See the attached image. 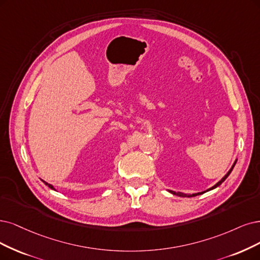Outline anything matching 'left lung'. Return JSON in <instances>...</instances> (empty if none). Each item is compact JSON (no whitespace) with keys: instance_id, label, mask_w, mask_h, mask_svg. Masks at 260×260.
<instances>
[{"instance_id":"left-lung-1","label":"left lung","mask_w":260,"mask_h":260,"mask_svg":"<svg viewBox=\"0 0 260 260\" xmlns=\"http://www.w3.org/2000/svg\"><path fill=\"white\" fill-rule=\"evenodd\" d=\"M236 162H237V160L234 162V165H233V167L232 168H230L229 169V171L227 172V174L222 178V180H220V181H218L217 182V183L214 185V186H212V187H211V188H209V189H207V191H209V190H211V189H213V188H215V187H217V186H219L220 184H222L223 183V182L227 179V177L230 175V172H232L233 171V169H234V167H235V165H236ZM170 193L171 194H174V195H177V196H181V197H194V196H197V195H201V194H204V193H206V191H200V193H197V194H191V195H185V194H183V193H179V191H178V193H177V191H174V190H170Z\"/></svg>"}]
</instances>
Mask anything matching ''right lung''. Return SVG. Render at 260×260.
Here are the masks:
<instances>
[{"instance_id":"obj_1","label":"right lung","mask_w":260,"mask_h":260,"mask_svg":"<svg viewBox=\"0 0 260 260\" xmlns=\"http://www.w3.org/2000/svg\"><path fill=\"white\" fill-rule=\"evenodd\" d=\"M43 182H44V183H45L46 185H48V187H50L51 189H54V187H53V186H52L51 184H49V183H47V182H45V181H43Z\"/></svg>"}]
</instances>
